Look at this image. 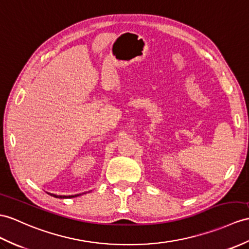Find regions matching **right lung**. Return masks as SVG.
I'll use <instances>...</instances> for the list:
<instances>
[{
    "label": "right lung",
    "mask_w": 249,
    "mask_h": 249,
    "mask_svg": "<svg viewBox=\"0 0 249 249\" xmlns=\"http://www.w3.org/2000/svg\"><path fill=\"white\" fill-rule=\"evenodd\" d=\"M51 196H54V197H59V198H65V197H74V196H80V195H77V196H56V195H52V193H50Z\"/></svg>",
    "instance_id": "1"
}]
</instances>
